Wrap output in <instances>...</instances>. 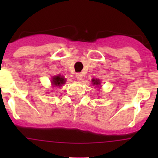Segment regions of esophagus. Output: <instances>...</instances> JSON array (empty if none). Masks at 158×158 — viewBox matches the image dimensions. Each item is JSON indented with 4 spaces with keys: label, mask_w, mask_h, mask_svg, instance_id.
Masks as SVG:
<instances>
[{
    "label": "esophagus",
    "mask_w": 158,
    "mask_h": 158,
    "mask_svg": "<svg viewBox=\"0 0 158 158\" xmlns=\"http://www.w3.org/2000/svg\"><path fill=\"white\" fill-rule=\"evenodd\" d=\"M76 77L77 80H81L82 79V74L81 73H76Z\"/></svg>",
    "instance_id": "34e87169"
}]
</instances>
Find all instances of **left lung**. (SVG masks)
Here are the masks:
<instances>
[{
  "label": "left lung",
  "instance_id": "8db88e82",
  "mask_svg": "<svg viewBox=\"0 0 158 158\" xmlns=\"http://www.w3.org/2000/svg\"><path fill=\"white\" fill-rule=\"evenodd\" d=\"M93 85H100V81H99V80H97V79H93Z\"/></svg>",
  "mask_w": 158,
  "mask_h": 158
}]
</instances>
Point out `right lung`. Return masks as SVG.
<instances>
[{
	"instance_id": "obj_1",
	"label": "right lung",
	"mask_w": 158,
	"mask_h": 158,
	"mask_svg": "<svg viewBox=\"0 0 158 158\" xmlns=\"http://www.w3.org/2000/svg\"><path fill=\"white\" fill-rule=\"evenodd\" d=\"M65 78L62 77L59 75V76H55L53 77L52 79V84L55 86H61L65 83Z\"/></svg>"
}]
</instances>
